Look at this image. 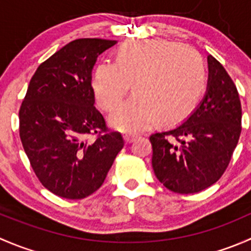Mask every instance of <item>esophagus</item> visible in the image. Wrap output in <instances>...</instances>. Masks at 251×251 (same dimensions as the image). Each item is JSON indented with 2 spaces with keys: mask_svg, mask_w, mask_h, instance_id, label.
Listing matches in <instances>:
<instances>
[{
  "mask_svg": "<svg viewBox=\"0 0 251 251\" xmlns=\"http://www.w3.org/2000/svg\"><path fill=\"white\" fill-rule=\"evenodd\" d=\"M136 138H137V136L132 135V133H126V135H124V141H125L126 143H132Z\"/></svg>",
  "mask_w": 251,
  "mask_h": 251,
  "instance_id": "34e87169",
  "label": "esophagus"
}]
</instances>
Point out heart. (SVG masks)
<instances>
[{
    "label": "heart",
    "instance_id": "b5f03b06",
    "mask_svg": "<svg viewBox=\"0 0 251 251\" xmlns=\"http://www.w3.org/2000/svg\"><path fill=\"white\" fill-rule=\"evenodd\" d=\"M132 82L135 95L119 105L109 123L123 132H137L155 119L161 125L183 121L196 109L205 86L206 69L196 50L168 40H128L115 59L100 62L92 91L100 109L113 110Z\"/></svg>",
    "mask_w": 251,
    "mask_h": 251
}]
</instances>
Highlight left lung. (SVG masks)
Returning a JSON list of instances; mask_svg holds the SVG:
<instances>
[{
    "instance_id": "8db88e82",
    "label": "left lung",
    "mask_w": 251,
    "mask_h": 251,
    "mask_svg": "<svg viewBox=\"0 0 251 251\" xmlns=\"http://www.w3.org/2000/svg\"><path fill=\"white\" fill-rule=\"evenodd\" d=\"M207 67L206 92L198 107L183 123L149 137L154 174L175 193H198L219 181L242 131L237 87L212 55Z\"/></svg>"
}]
</instances>
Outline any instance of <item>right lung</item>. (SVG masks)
<instances>
[{"label": "right lung", "mask_w": 251, "mask_h": 251, "mask_svg": "<svg viewBox=\"0 0 251 251\" xmlns=\"http://www.w3.org/2000/svg\"><path fill=\"white\" fill-rule=\"evenodd\" d=\"M115 40L78 39L42 63L19 110V133L31 168L53 194L82 199L103 184L124 140L107 132L95 108L92 70ZM102 133L96 140L88 134Z\"/></svg>", "instance_id": "obj_1"}]
</instances>
